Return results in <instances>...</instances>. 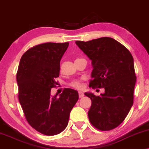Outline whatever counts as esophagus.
<instances>
[{
    "label": "esophagus",
    "instance_id": "34e87169",
    "mask_svg": "<svg viewBox=\"0 0 149 149\" xmlns=\"http://www.w3.org/2000/svg\"><path fill=\"white\" fill-rule=\"evenodd\" d=\"M84 93H83L82 91H79V97H83V96H84Z\"/></svg>",
    "mask_w": 149,
    "mask_h": 149
}]
</instances>
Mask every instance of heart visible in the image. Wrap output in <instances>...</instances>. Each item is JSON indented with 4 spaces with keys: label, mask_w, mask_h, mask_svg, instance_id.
<instances>
[{
    "label": "heart",
    "mask_w": 149,
    "mask_h": 149,
    "mask_svg": "<svg viewBox=\"0 0 149 149\" xmlns=\"http://www.w3.org/2000/svg\"><path fill=\"white\" fill-rule=\"evenodd\" d=\"M77 60H78V59H77ZM70 85L71 87H74L75 89H81L82 88V83L80 81H78V80H75V81H72L70 83Z\"/></svg>",
    "instance_id": "b5f03b06"
}]
</instances>
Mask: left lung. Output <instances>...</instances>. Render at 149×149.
<instances>
[{
  "mask_svg": "<svg viewBox=\"0 0 149 149\" xmlns=\"http://www.w3.org/2000/svg\"><path fill=\"white\" fill-rule=\"evenodd\" d=\"M75 43L91 60L92 79L89 87H104L105 90L98 96L85 93L91 100L89 121L100 130H113L124 121L133 105L136 81L133 57L127 48L113 38Z\"/></svg>",
  "mask_w": 149,
  "mask_h": 149,
  "instance_id": "1",
  "label": "left lung"
}]
</instances>
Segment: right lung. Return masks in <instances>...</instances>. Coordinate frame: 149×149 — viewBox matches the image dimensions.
<instances>
[{"label":"right lung","mask_w":149,"mask_h":149,"mask_svg":"<svg viewBox=\"0 0 149 149\" xmlns=\"http://www.w3.org/2000/svg\"><path fill=\"white\" fill-rule=\"evenodd\" d=\"M68 42H46L24 53L17 73L19 100L28 123L40 133L54 136L64 131L79 99L78 91L66 88L52 95L60 76V60Z\"/></svg>","instance_id":"obj_1"}]
</instances>
